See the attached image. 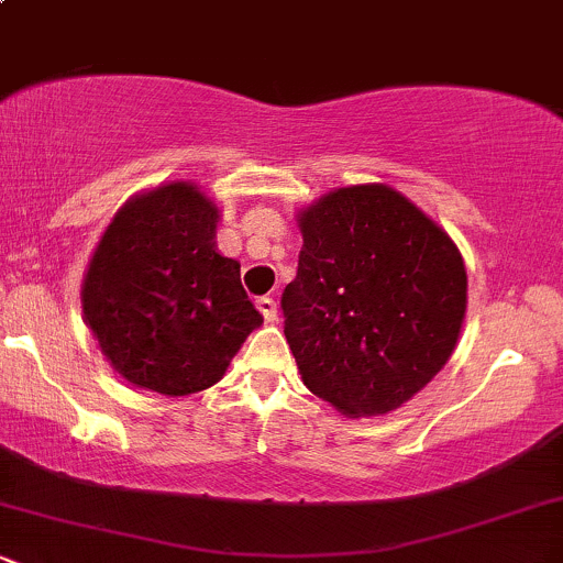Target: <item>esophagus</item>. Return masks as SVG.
Here are the masks:
<instances>
[{
	"label": "esophagus",
	"instance_id": "34e87169",
	"mask_svg": "<svg viewBox=\"0 0 563 563\" xmlns=\"http://www.w3.org/2000/svg\"><path fill=\"white\" fill-rule=\"evenodd\" d=\"M256 307H260V312L264 314V320H267V322H275L277 320V303H275V299H269V296H260V299H256Z\"/></svg>",
	"mask_w": 563,
	"mask_h": 563
}]
</instances>
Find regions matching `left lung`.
Returning a JSON list of instances; mask_svg holds the SVG:
<instances>
[{"label": "left lung", "mask_w": 563, "mask_h": 563, "mask_svg": "<svg viewBox=\"0 0 563 563\" xmlns=\"http://www.w3.org/2000/svg\"><path fill=\"white\" fill-rule=\"evenodd\" d=\"M283 328L303 384L344 416H384L448 363L466 267L439 224L386 185L341 187L299 219Z\"/></svg>", "instance_id": "8db88e82"}]
</instances>
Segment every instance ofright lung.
<instances>
[{
  "mask_svg": "<svg viewBox=\"0 0 563 563\" xmlns=\"http://www.w3.org/2000/svg\"><path fill=\"white\" fill-rule=\"evenodd\" d=\"M217 206L187 183L129 200L97 245L81 303L115 371L169 397L209 389L260 309L217 251Z\"/></svg>",
  "mask_w": 563,
  "mask_h": 563,
  "instance_id": "add662e5",
  "label": "right lung"
}]
</instances>
